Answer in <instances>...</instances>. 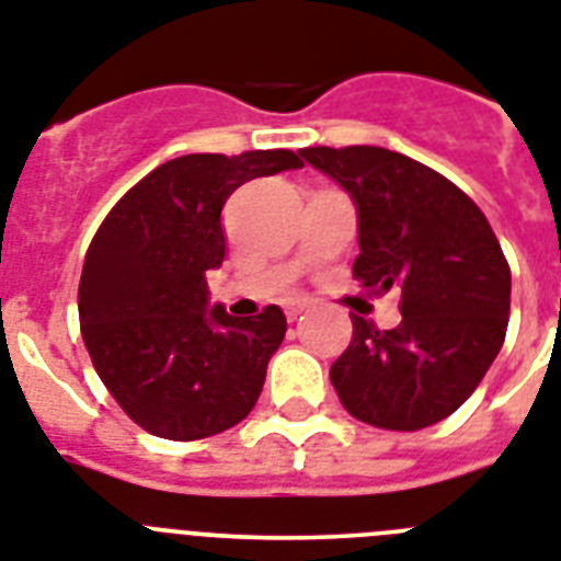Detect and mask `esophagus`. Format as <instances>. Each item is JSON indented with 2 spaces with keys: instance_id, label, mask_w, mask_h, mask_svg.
I'll return each mask as SVG.
<instances>
[{
  "instance_id": "34e87169",
  "label": "esophagus",
  "mask_w": 561,
  "mask_h": 561,
  "mask_svg": "<svg viewBox=\"0 0 561 561\" xmlns=\"http://www.w3.org/2000/svg\"><path fill=\"white\" fill-rule=\"evenodd\" d=\"M308 308H311V302H308V299H296V302L285 305V317H288V322H294L296 317H299L302 311H308Z\"/></svg>"
}]
</instances>
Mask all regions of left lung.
Instances as JSON below:
<instances>
[{"mask_svg": "<svg viewBox=\"0 0 561 561\" xmlns=\"http://www.w3.org/2000/svg\"><path fill=\"white\" fill-rule=\"evenodd\" d=\"M352 195L359 256L354 279L398 290L391 331L352 317L354 336L331 366L340 403L357 421L414 432L470 398L510 317V265L484 213L430 167L383 147L299 152Z\"/></svg>", "mask_w": 561, "mask_h": 561, "instance_id": "1", "label": "left lung"}]
</instances>
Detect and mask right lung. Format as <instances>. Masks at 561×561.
<instances>
[{
	"label": "right lung",
	"instance_id": "add662e5",
	"mask_svg": "<svg viewBox=\"0 0 561 561\" xmlns=\"http://www.w3.org/2000/svg\"><path fill=\"white\" fill-rule=\"evenodd\" d=\"M299 167L290 149L181 154L131 186L94 233L77 290L80 331L103 386L140 430L198 440L256 407L288 322L279 305L256 317L209 308L207 273L225 262L227 198Z\"/></svg>",
	"mask_w": 561,
	"mask_h": 561
}]
</instances>
